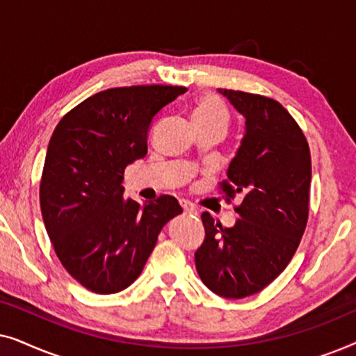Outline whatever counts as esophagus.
Wrapping results in <instances>:
<instances>
[{"instance_id": "esophagus-1", "label": "esophagus", "mask_w": 356, "mask_h": 356, "mask_svg": "<svg viewBox=\"0 0 356 356\" xmlns=\"http://www.w3.org/2000/svg\"><path fill=\"white\" fill-rule=\"evenodd\" d=\"M179 204H181L184 213H193V216H196V213H197L196 206H194V204H191L189 201H179Z\"/></svg>"}]
</instances>
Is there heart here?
Wrapping results in <instances>:
<instances>
[{
	"instance_id": "obj_1",
	"label": "heart",
	"mask_w": 356,
	"mask_h": 356,
	"mask_svg": "<svg viewBox=\"0 0 356 356\" xmlns=\"http://www.w3.org/2000/svg\"><path fill=\"white\" fill-rule=\"evenodd\" d=\"M193 121L222 126L223 129H227L228 123H230V113H228L225 104L218 97L209 94L201 97V100L197 102V106L193 115Z\"/></svg>"
}]
</instances>
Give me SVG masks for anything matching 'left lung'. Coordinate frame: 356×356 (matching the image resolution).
I'll list each match as a JSON object with an SVG mask.
<instances>
[{
  "label": "left lung",
  "mask_w": 356,
  "mask_h": 356,
  "mask_svg": "<svg viewBox=\"0 0 356 356\" xmlns=\"http://www.w3.org/2000/svg\"><path fill=\"white\" fill-rule=\"evenodd\" d=\"M245 116L246 133L220 189L240 194V218L230 228L202 213L206 228L194 252L204 285L240 300L266 289L293 257L309 212L311 155L298 123L269 97L218 89Z\"/></svg>",
  "instance_id": "left-lung-1"
}]
</instances>
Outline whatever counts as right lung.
<instances>
[{"mask_svg":"<svg viewBox=\"0 0 356 356\" xmlns=\"http://www.w3.org/2000/svg\"><path fill=\"white\" fill-rule=\"evenodd\" d=\"M181 86L115 87L63 116L48 144L40 207L61 264L87 290L110 295L138 279L170 218L173 196L140 206L124 199V168L147 154L154 116Z\"/></svg>","mask_w":356,"mask_h":356,"instance_id":"obj_1","label":"right lung"}]
</instances>
